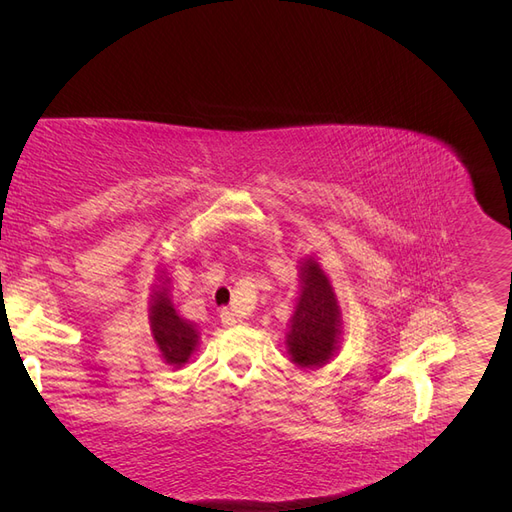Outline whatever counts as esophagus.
<instances>
[{
    "label": "esophagus",
    "mask_w": 512,
    "mask_h": 512,
    "mask_svg": "<svg viewBox=\"0 0 512 512\" xmlns=\"http://www.w3.org/2000/svg\"><path fill=\"white\" fill-rule=\"evenodd\" d=\"M220 318H222V324H224V327H232V324L237 322V316L232 314L228 307H226V309H222V312H220Z\"/></svg>",
    "instance_id": "34e87169"
}]
</instances>
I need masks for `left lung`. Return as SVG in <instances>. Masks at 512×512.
<instances>
[{
  "label": "left lung",
  "mask_w": 512,
  "mask_h": 512,
  "mask_svg": "<svg viewBox=\"0 0 512 512\" xmlns=\"http://www.w3.org/2000/svg\"><path fill=\"white\" fill-rule=\"evenodd\" d=\"M301 280L303 288L290 322L288 352L297 365L318 367L337 350L339 307L329 277L316 260L303 262Z\"/></svg>",
  "instance_id": "1"
}]
</instances>
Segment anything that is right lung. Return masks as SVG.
<instances>
[{
  "instance_id": "obj_1",
  "label": "right lung",
  "mask_w": 512,
  "mask_h": 512,
  "mask_svg": "<svg viewBox=\"0 0 512 512\" xmlns=\"http://www.w3.org/2000/svg\"><path fill=\"white\" fill-rule=\"evenodd\" d=\"M151 331L153 339L162 352L168 365H183L188 363L196 344H198V333L194 324L183 320L177 312L173 303L168 301L166 294L158 290L153 294V305H151Z\"/></svg>"
}]
</instances>
